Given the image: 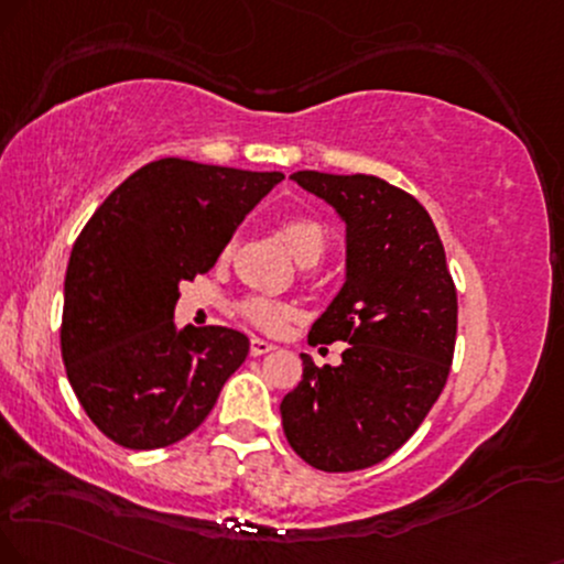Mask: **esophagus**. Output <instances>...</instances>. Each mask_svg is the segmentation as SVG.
Instances as JSON below:
<instances>
[{
  "instance_id": "34e87169",
  "label": "esophagus",
  "mask_w": 564,
  "mask_h": 564,
  "mask_svg": "<svg viewBox=\"0 0 564 564\" xmlns=\"http://www.w3.org/2000/svg\"><path fill=\"white\" fill-rule=\"evenodd\" d=\"M271 350H274V345L267 343V339H259V337L250 339V356L259 358V356H267Z\"/></svg>"
}]
</instances>
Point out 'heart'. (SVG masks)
I'll return each mask as SVG.
<instances>
[{"mask_svg":"<svg viewBox=\"0 0 564 564\" xmlns=\"http://www.w3.org/2000/svg\"><path fill=\"white\" fill-rule=\"evenodd\" d=\"M280 229H282L284 242H288L290 250H293L297 261L301 263L322 261V256L326 253V246H329V238H326V227L316 217L295 214V217L284 219ZM238 314L246 318L248 324H253L256 329L280 332L282 326L290 322V316H293V308L280 301H274V297L250 295L238 305Z\"/></svg>","mask_w":564,"mask_h":564,"instance_id":"b5f03b06","label":"heart"}]
</instances>
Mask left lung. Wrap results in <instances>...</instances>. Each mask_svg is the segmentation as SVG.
<instances>
[{
  "instance_id": "obj_1",
  "label": "left lung",
  "mask_w": 564,
  "mask_h": 564,
  "mask_svg": "<svg viewBox=\"0 0 564 564\" xmlns=\"http://www.w3.org/2000/svg\"><path fill=\"white\" fill-rule=\"evenodd\" d=\"M293 180L347 225V280L308 343H347L339 366L303 352V379L282 400L290 447L326 474L371 468L398 452L447 384L457 290L429 212L373 175L303 170Z\"/></svg>"
}]
</instances>
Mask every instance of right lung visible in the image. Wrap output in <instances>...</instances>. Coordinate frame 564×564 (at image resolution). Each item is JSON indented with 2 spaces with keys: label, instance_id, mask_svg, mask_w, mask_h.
<instances>
[{
  "label": "right lung",
  "instance_id": "1",
  "mask_svg": "<svg viewBox=\"0 0 564 564\" xmlns=\"http://www.w3.org/2000/svg\"><path fill=\"white\" fill-rule=\"evenodd\" d=\"M282 172L159 159L96 208L65 274L62 360L75 398L128 449L185 440L248 356L227 326H175L180 282L206 274Z\"/></svg>",
  "mask_w": 564,
  "mask_h": 564
}]
</instances>
